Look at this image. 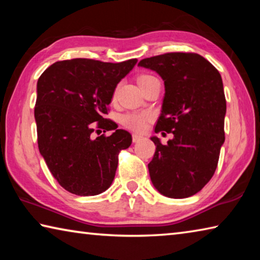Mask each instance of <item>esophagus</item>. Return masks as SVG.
Returning a JSON list of instances; mask_svg holds the SVG:
<instances>
[{"label":"esophagus","instance_id":"esophagus-1","mask_svg":"<svg viewBox=\"0 0 260 260\" xmlns=\"http://www.w3.org/2000/svg\"><path fill=\"white\" fill-rule=\"evenodd\" d=\"M132 139H133V142L136 143V142H139V141L142 140L143 136H141L139 134H133V136H132Z\"/></svg>","mask_w":260,"mask_h":260}]
</instances>
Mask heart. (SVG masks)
Masks as SVG:
<instances>
[{"mask_svg": "<svg viewBox=\"0 0 260 260\" xmlns=\"http://www.w3.org/2000/svg\"><path fill=\"white\" fill-rule=\"evenodd\" d=\"M155 78L150 74H141L138 79L139 85H142L150 79ZM150 120V114L148 113H138V112H129L126 113L124 116H121L120 121L121 124L128 129L136 131V132H142L147 128L148 121Z\"/></svg>", "mask_w": 260, "mask_h": 260, "instance_id": "b5f03b06", "label": "heart"}]
</instances>
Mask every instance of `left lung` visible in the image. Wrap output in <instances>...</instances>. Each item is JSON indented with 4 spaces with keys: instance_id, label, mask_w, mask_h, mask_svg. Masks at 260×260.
<instances>
[{
    "instance_id": "8db88e82",
    "label": "left lung",
    "mask_w": 260,
    "mask_h": 260,
    "mask_svg": "<svg viewBox=\"0 0 260 260\" xmlns=\"http://www.w3.org/2000/svg\"><path fill=\"white\" fill-rule=\"evenodd\" d=\"M164 80L165 96L156 133H172L167 144L156 136V151L148 164L158 191L170 199L199 192L218 166L225 141L226 99L217 69L195 52H167L140 60Z\"/></svg>"
}]
</instances>
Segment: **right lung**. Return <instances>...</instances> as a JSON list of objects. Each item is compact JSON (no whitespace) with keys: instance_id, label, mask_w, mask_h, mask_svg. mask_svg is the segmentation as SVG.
Wrapping results in <instances>:
<instances>
[{"instance_id":"1","label":"right lung","mask_w":260,"mask_h":260,"mask_svg":"<svg viewBox=\"0 0 260 260\" xmlns=\"http://www.w3.org/2000/svg\"><path fill=\"white\" fill-rule=\"evenodd\" d=\"M136 61L59 60L39 78L34 108L39 150L65 190L94 196L111 186L118 155L131 146L132 135L104 116L118 82ZM95 128L116 131L93 139Z\"/></svg>"}]
</instances>
